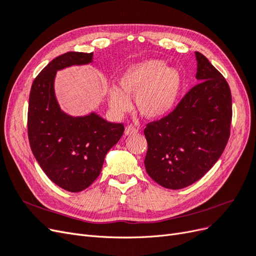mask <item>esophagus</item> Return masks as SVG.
<instances>
[{"instance_id":"34e87169","label":"esophagus","mask_w":256,"mask_h":256,"mask_svg":"<svg viewBox=\"0 0 256 256\" xmlns=\"http://www.w3.org/2000/svg\"><path fill=\"white\" fill-rule=\"evenodd\" d=\"M138 132V129L134 125H128L125 129V134L126 136H132Z\"/></svg>"}]
</instances>
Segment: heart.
<instances>
[{
    "mask_svg": "<svg viewBox=\"0 0 256 256\" xmlns=\"http://www.w3.org/2000/svg\"><path fill=\"white\" fill-rule=\"evenodd\" d=\"M120 86L109 90V104L116 113L130 109L129 96L136 97L138 111L146 118L164 116L174 106L182 88L176 68L160 60H145L128 67L120 76Z\"/></svg>",
    "mask_w": 256,
    "mask_h": 256,
    "instance_id": "b5f03b06",
    "label": "heart"
}]
</instances>
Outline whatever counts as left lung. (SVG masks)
Returning <instances> with one entry per match:
<instances>
[{
	"label": "left lung",
	"mask_w": 256,
	"mask_h": 256,
	"mask_svg": "<svg viewBox=\"0 0 256 256\" xmlns=\"http://www.w3.org/2000/svg\"><path fill=\"white\" fill-rule=\"evenodd\" d=\"M196 56L198 83L171 113L144 129L146 172L166 189H182L202 178L220 158L230 134L228 84L202 53Z\"/></svg>",
	"instance_id": "1"
}]
</instances>
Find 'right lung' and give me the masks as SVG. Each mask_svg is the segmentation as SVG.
<instances>
[{"mask_svg":"<svg viewBox=\"0 0 256 256\" xmlns=\"http://www.w3.org/2000/svg\"><path fill=\"white\" fill-rule=\"evenodd\" d=\"M92 60V53L76 51L52 60L35 78L28 98L30 150L46 175L70 192H80L94 182L106 152L125 130L122 122H106L95 113L72 118L60 109L53 88L56 72Z\"/></svg>","mask_w":256,"mask_h":256,"instance_id":"obj_1","label":"right lung"}]
</instances>
